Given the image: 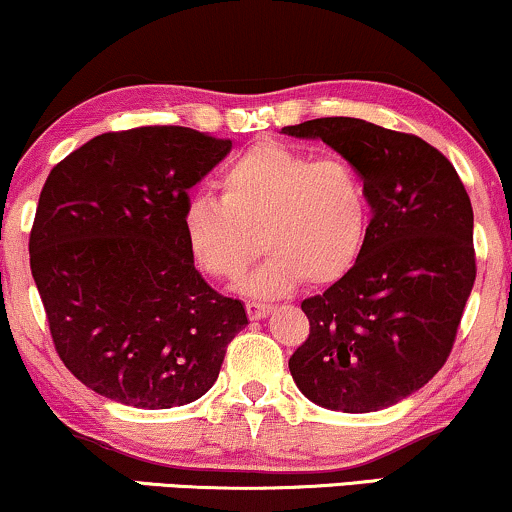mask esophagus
Wrapping results in <instances>:
<instances>
[{
    "label": "esophagus",
    "instance_id": "1",
    "mask_svg": "<svg viewBox=\"0 0 512 512\" xmlns=\"http://www.w3.org/2000/svg\"><path fill=\"white\" fill-rule=\"evenodd\" d=\"M245 310H248V317L250 319H264V317L269 315V312H272V305L255 303V300H248V303H245Z\"/></svg>",
    "mask_w": 512,
    "mask_h": 512
}]
</instances>
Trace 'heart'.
<instances>
[{
	"instance_id": "b5f03b06",
	"label": "heart",
	"mask_w": 512,
	"mask_h": 512,
	"mask_svg": "<svg viewBox=\"0 0 512 512\" xmlns=\"http://www.w3.org/2000/svg\"><path fill=\"white\" fill-rule=\"evenodd\" d=\"M221 197L195 193L183 207L190 255L217 279L243 281L250 295H281L307 281L331 286L353 272L372 229V195L353 162L281 143H257L219 178Z\"/></svg>"
}]
</instances>
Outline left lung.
Listing matches in <instances>:
<instances>
[{
	"label": "left lung",
	"mask_w": 512,
	"mask_h": 512,
	"mask_svg": "<svg viewBox=\"0 0 512 512\" xmlns=\"http://www.w3.org/2000/svg\"><path fill=\"white\" fill-rule=\"evenodd\" d=\"M319 138L365 176L372 229L353 272L303 300L310 334L288 360L312 403L377 412L420 391L451 355L477 276L472 205L453 164L412 133L326 116Z\"/></svg>",
	"instance_id": "1"
}]
</instances>
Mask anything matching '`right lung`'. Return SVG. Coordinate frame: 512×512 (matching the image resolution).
Masks as SVG:
<instances>
[{"label": "right lung", "instance_id": "obj_1", "mask_svg": "<svg viewBox=\"0 0 512 512\" xmlns=\"http://www.w3.org/2000/svg\"><path fill=\"white\" fill-rule=\"evenodd\" d=\"M231 140L183 126L102 133L49 171L30 229V272L66 369L133 408L193 403L212 389L240 300L195 269L188 190Z\"/></svg>", "mask_w": 512, "mask_h": 512}]
</instances>
